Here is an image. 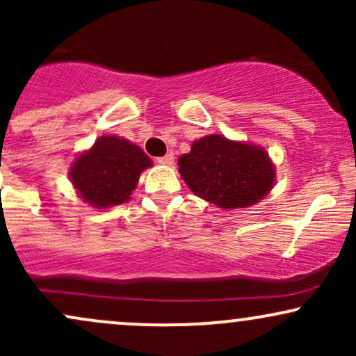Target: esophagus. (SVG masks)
<instances>
[{
	"label": "esophagus",
	"instance_id": "obj_1",
	"mask_svg": "<svg viewBox=\"0 0 356 356\" xmlns=\"http://www.w3.org/2000/svg\"><path fill=\"white\" fill-rule=\"evenodd\" d=\"M157 161L161 162V164H164V165H174V155L167 154V155H164V157H159Z\"/></svg>",
	"mask_w": 356,
	"mask_h": 356
}]
</instances>
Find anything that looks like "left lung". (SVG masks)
<instances>
[{
	"mask_svg": "<svg viewBox=\"0 0 356 356\" xmlns=\"http://www.w3.org/2000/svg\"><path fill=\"white\" fill-rule=\"evenodd\" d=\"M179 172L197 197L220 209L254 206L275 186V165L266 150L219 134L194 140L179 157Z\"/></svg>",
	"mask_w": 356,
	"mask_h": 356,
	"instance_id": "1",
	"label": "left lung"
}]
</instances>
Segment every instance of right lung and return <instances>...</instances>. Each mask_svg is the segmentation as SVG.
Listing matches in <instances>:
<instances>
[{"label": "right lung", "instance_id": "right-lung-1", "mask_svg": "<svg viewBox=\"0 0 356 356\" xmlns=\"http://www.w3.org/2000/svg\"><path fill=\"white\" fill-rule=\"evenodd\" d=\"M152 161L140 147L117 136L97 138L73 161L68 177L80 199L95 209L124 204Z\"/></svg>", "mask_w": 356, "mask_h": 356}]
</instances>
